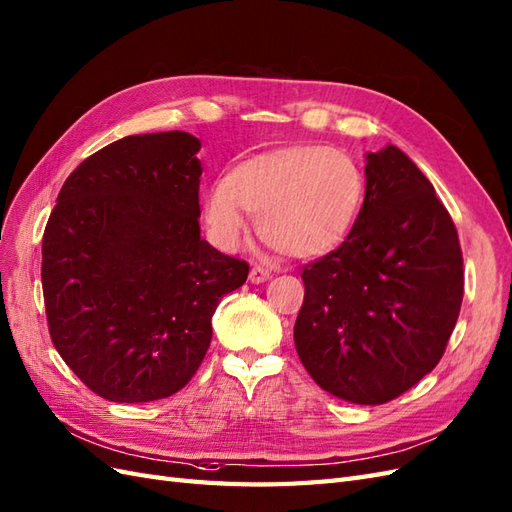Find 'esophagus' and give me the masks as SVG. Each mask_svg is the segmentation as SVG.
I'll list each match as a JSON object with an SVG mask.
<instances>
[{
    "label": "esophagus",
    "mask_w": 512,
    "mask_h": 512,
    "mask_svg": "<svg viewBox=\"0 0 512 512\" xmlns=\"http://www.w3.org/2000/svg\"><path fill=\"white\" fill-rule=\"evenodd\" d=\"M268 279H270V272L266 268H261V266H253L251 272H248V281L255 283V285L266 283Z\"/></svg>",
    "instance_id": "obj_1"
}]
</instances>
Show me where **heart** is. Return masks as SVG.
<instances>
[{"mask_svg":"<svg viewBox=\"0 0 512 512\" xmlns=\"http://www.w3.org/2000/svg\"><path fill=\"white\" fill-rule=\"evenodd\" d=\"M364 171L354 156L324 145H291L242 160L203 195L210 240L236 253L248 238L242 209L257 216L264 242L291 257L334 251L354 229L364 203Z\"/></svg>","mask_w":512,"mask_h":512,"instance_id":"1","label":"heart"}]
</instances>
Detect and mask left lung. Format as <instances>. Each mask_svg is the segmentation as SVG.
<instances>
[{
	"label": "left lung",
	"instance_id": "obj_1",
	"mask_svg": "<svg viewBox=\"0 0 512 512\" xmlns=\"http://www.w3.org/2000/svg\"><path fill=\"white\" fill-rule=\"evenodd\" d=\"M364 203L347 240L306 266L296 352L319 388L382 405L440 362L463 300L455 223L394 145L369 152Z\"/></svg>",
	"mask_w": 512,
	"mask_h": 512
}]
</instances>
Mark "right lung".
Segmentation results:
<instances>
[{
    "label": "right lung",
    "mask_w": 512,
    "mask_h": 512,
    "mask_svg": "<svg viewBox=\"0 0 512 512\" xmlns=\"http://www.w3.org/2000/svg\"><path fill=\"white\" fill-rule=\"evenodd\" d=\"M201 141L130 135L68 175L42 238L51 341L98 397L148 403L197 373L248 264L201 238Z\"/></svg>",
    "instance_id": "obj_1"
}]
</instances>
